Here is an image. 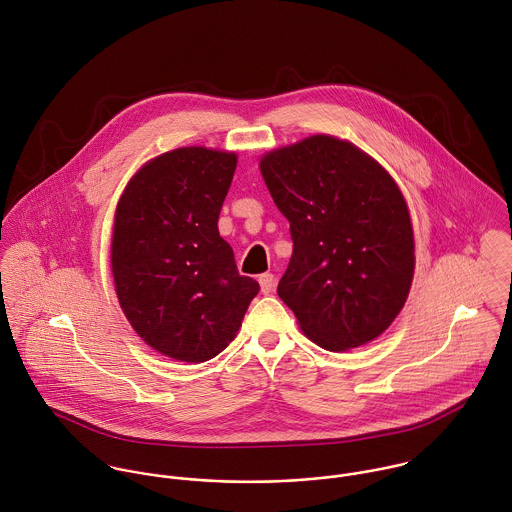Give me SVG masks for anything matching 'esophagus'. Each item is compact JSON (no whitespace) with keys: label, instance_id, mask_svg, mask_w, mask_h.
Here are the masks:
<instances>
[{"label":"esophagus","instance_id":"obj_1","mask_svg":"<svg viewBox=\"0 0 512 512\" xmlns=\"http://www.w3.org/2000/svg\"><path fill=\"white\" fill-rule=\"evenodd\" d=\"M258 282H260V288H262V293H270L272 292V290H274L276 278H274V274L266 272V274H262V276L258 278Z\"/></svg>","mask_w":512,"mask_h":512}]
</instances>
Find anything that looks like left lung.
<instances>
[{
	"label": "left lung",
	"instance_id": "obj_1",
	"mask_svg": "<svg viewBox=\"0 0 512 512\" xmlns=\"http://www.w3.org/2000/svg\"><path fill=\"white\" fill-rule=\"evenodd\" d=\"M290 220L293 252L278 295L327 351L376 339L412 286L414 234L392 177L359 147L311 136L260 161Z\"/></svg>",
	"mask_w": 512,
	"mask_h": 512
}]
</instances>
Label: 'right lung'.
Here are the masks:
<instances>
[{
  "instance_id": "obj_1",
  "label": "right lung",
  "mask_w": 512,
  "mask_h": 512,
  "mask_svg": "<svg viewBox=\"0 0 512 512\" xmlns=\"http://www.w3.org/2000/svg\"><path fill=\"white\" fill-rule=\"evenodd\" d=\"M236 155L179 147L144 165L116 207L112 274L120 305L149 347L203 363L234 339L256 280L240 276L219 215Z\"/></svg>"
}]
</instances>
